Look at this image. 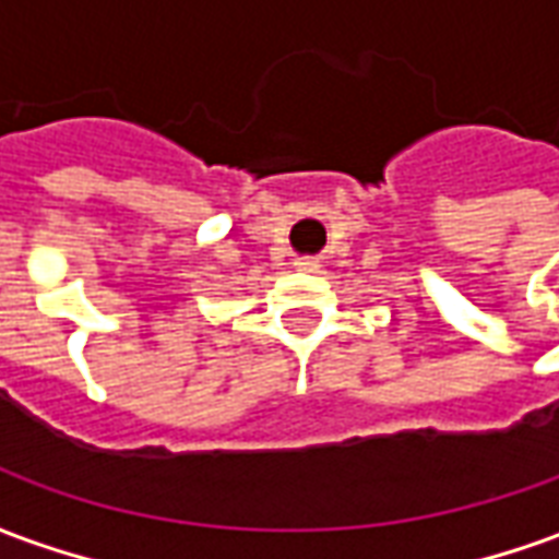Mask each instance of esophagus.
<instances>
[{
	"label": "esophagus",
	"mask_w": 559,
	"mask_h": 559,
	"mask_svg": "<svg viewBox=\"0 0 559 559\" xmlns=\"http://www.w3.org/2000/svg\"><path fill=\"white\" fill-rule=\"evenodd\" d=\"M296 269H302V272H317V269H320V260H317V257H299V260H296Z\"/></svg>",
	"instance_id": "esophagus-1"
}]
</instances>
